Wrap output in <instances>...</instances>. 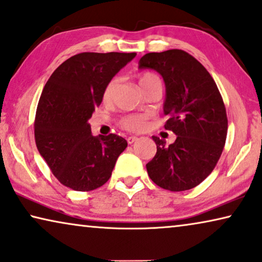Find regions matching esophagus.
Returning <instances> with one entry per match:
<instances>
[{
	"instance_id": "obj_1",
	"label": "esophagus",
	"mask_w": 262,
	"mask_h": 262,
	"mask_svg": "<svg viewBox=\"0 0 262 262\" xmlns=\"http://www.w3.org/2000/svg\"><path fill=\"white\" fill-rule=\"evenodd\" d=\"M127 141H128V143H129V145H132V143L138 141V138H136V136H128Z\"/></svg>"
}]
</instances>
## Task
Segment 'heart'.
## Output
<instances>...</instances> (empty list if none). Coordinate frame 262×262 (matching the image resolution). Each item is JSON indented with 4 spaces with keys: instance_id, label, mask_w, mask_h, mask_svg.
Instances as JSON below:
<instances>
[{
    "instance_id": "b5f03b06",
    "label": "heart",
    "mask_w": 262,
    "mask_h": 262,
    "mask_svg": "<svg viewBox=\"0 0 262 262\" xmlns=\"http://www.w3.org/2000/svg\"><path fill=\"white\" fill-rule=\"evenodd\" d=\"M158 79V77L153 73H143V75L140 76L139 78V84L140 86H143L145 84H147L150 80ZM116 84V79H112L110 82L106 84L104 88V91H103V98L104 99H109L110 96H112V93L115 88ZM121 126L123 128H126L128 130L132 132H139L142 130L143 128L146 127V116L143 115H128L124 116L122 120H121Z\"/></svg>"
}]
</instances>
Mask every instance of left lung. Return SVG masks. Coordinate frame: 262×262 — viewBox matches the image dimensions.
I'll return each instance as SVG.
<instances>
[{"label": "left lung", "instance_id": "obj_1", "mask_svg": "<svg viewBox=\"0 0 262 262\" xmlns=\"http://www.w3.org/2000/svg\"><path fill=\"white\" fill-rule=\"evenodd\" d=\"M139 69L156 70L163 77L166 96L165 129L176 141L152 136L157 154L146 165L149 178L169 191H185L201 184L215 168L227 139L226 106L215 80L197 59L182 50L147 53Z\"/></svg>", "mask_w": 262, "mask_h": 262}]
</instances>
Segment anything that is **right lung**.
I'll use <instances>...</instances> for the list:
<instances>
[{"instance_id": "1", "label": "right lung", "mask_w": 262, "mask_h": 262, "mask_svg": "<svg viewBox=\"0 0 262 262\" xmlns=\"http://www.w3.org/2000/svg\"><path fill=\"white\" fill-rule=\"evenodd\" d=\"M136 53L76 54L59 65L36 108L38 150L62 185L91 191L108 182L127 141L116 134L94 136L89 120L113 77Z\"/></svg>"}]
</instances>
